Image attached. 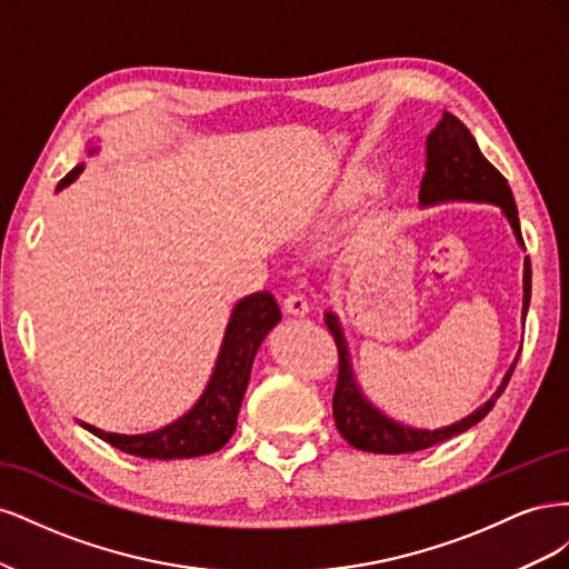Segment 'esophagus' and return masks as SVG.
Wrapping results in <instances>:
<instances>
[{"mask_svg":"<svg viewBox=\"0 0 569 569\" xmlns=\"http://www.w3.org/2000/svg\"><path fill=\"white\" fill-rule=\"evenodd\" d=\"M282 306H284V311L291 313V316H306L308 313V301H306L303 295H289V297H284Z\"/></svg>","mask_w":569,"mask_h":569,"instance_id":"1","label":"esophagus"}]
</instances>
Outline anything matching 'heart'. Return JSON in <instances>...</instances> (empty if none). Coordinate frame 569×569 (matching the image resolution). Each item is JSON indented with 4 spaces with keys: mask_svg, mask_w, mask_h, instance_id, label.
<instances>
[{
    "mask_svg": "<svg viewBox=\"0 0 569 569\" xmlns=\"http://www.w3.org/2000/svg\"><path fill=\"white\" fill-rule=\"evenodd\" d=\"M366 192H368V178L363 173L351 176V178L343 180L341 187L335 192L332 209H337V211L353 209V206H358L360 199L366 197Z\"/></svg>",
    "mask_w": 569,
    "mask_h": 569,
    "instance_id": "obj_1",
    "label": "heart"
}]
</instances>
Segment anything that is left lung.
<instances>
[{"mask_svg":"<svg viewBox=\"0 0 569 569\" xmlns=\"http://www.w3.org/2000/svg\"><path fill=\"white\" fill-rule=\"evenodd\" d=\"M441 201H487V203L501 206V211L506 213L520 247H525L518 206H515L508 180L485 159V153L479 151L470 130L449 111H443L439 126L427 137V163H425V176L420 184L422 206H432ZM529 297H531V266H529V258H525L522 320L527 318V311H529ZM325 325L327 330L332 332L337 351H339V375H337V389L332 396V416H335L337 429L351 446L368 453H412V451L429 449V446L441 443L456 435H462L465 429H470L472 425H477L479 420H485L489 416V410L493 408L496 399L503 393L510 380L515 363H518V360H515L510 370L506 372L501 387H498L491 399L485 406H479L472 416L441 429H416L387 418L380 408H375L366 399V393L360 391L356 382L349 347H347V339L341 335L339 318L332 311H327Z\"/></svg>","mask_w":569,"mask_h":569,"instance_id":"8db88e82","label":"left lung"}]
</instances>
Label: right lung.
<instances>
[{"label": "right lung", "instance_id": "right-lung-1", "mask_svg": "<svg viewBox=\"0 0 569 569\" xmlns=\"http://www.w3.org/2000/svg\"><path fill=\"white\" fill-rule=\"evenodd\" d=\"M94 151L97 149H90V153ZM82 163L76 166L57 189L71 184L82 173ZM280 318V306L270 291H256V295L237 301L209 385H206L201 399L176 422L147 435H113L92 425H80L101 441L111 443L113 449L140 458L173 460L220 451L237 427L253 356Z\"/></svg>", "mask_w": 569, "mask_h": 569}]
</instances>
